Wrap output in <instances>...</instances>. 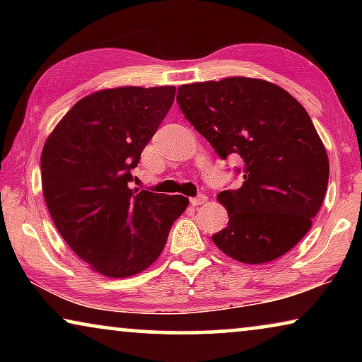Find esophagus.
Instances as JSON below:
<instances>
[{"mask_svg": "<svg viewBox=\"0 0 362 362\" xmlns=\"http://www.w3.org/2000/svg\"><path fill=\"white\" fill-rule=\"evenodd\" d=\"M207 201V196L206 194H199L197 197H191L189 199V202H191V206H201V204H204V202Z\"/></svg>", "mask_w": 362, "mask_h": 362, "instance_id": "34e87169", "label": "esophagus"}]
</instances>
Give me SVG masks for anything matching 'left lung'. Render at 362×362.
<instances>
[{
    "label": "left lung",
    "instance_id": "1",
    "mask_svg": "<svg viewBox=\"0 0 362 362\" xmlns=\"http://www.w3.org/2000/svg\"><path fill=\"white\" fill-rule=\"evenodd\" d=\"M176 100L217 155L244 160L242 186L217 196L229 224L214 244L250 265L285 255L310 230L329 177L308 112L281 87L252 77L186 83Z\"/></svg>",
    "mask_w": 362,
    "mask_h": 362
}]
</instances>
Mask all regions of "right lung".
Returning a JSON list of instances; mask_svg holds the SVG:
<instances>
[{
  "instance_id": "right-lung-1",
  "label": "right lung",
  "mask_w": 362,
  "mask_h": 362,
  "mask_svg": "<svg viewBox=\"0 0 362 362\" xmlns=\"http://www.w3.org/2000/svg\"><path fill=\"white\" fill-rule=\"evenodd\" d=\"M176 87H115L83 97L47 136L42 194L78 259L110 279L146 270L186 211L185 196L132 189V170L175 102Z\"/></svg>"
}]
</instances>
